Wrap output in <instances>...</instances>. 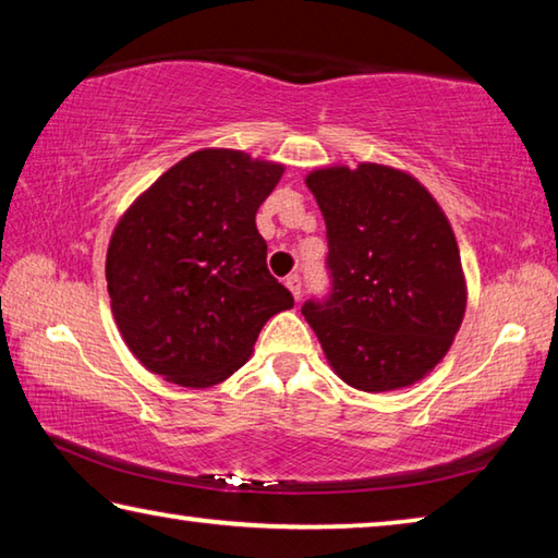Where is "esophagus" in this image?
<instances>
[{
	"instance_id": "esophagus-1",
	"label": "esophagus",
	"mask_w": 558,
	"mask_h": 558,
	"mask_svg": "<svg viewBox=\"0 0 558 558\" xmlns=\"http://www.w3.org/2000/svg\"><path fill=\"white\" fill-rule=\"evenodd\" d=\"M286 286L292 292V298L300 300V295H302V278L298 276V272H292V276L286 278Z\"/></svg>"
}]
</instances>
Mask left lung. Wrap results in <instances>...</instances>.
<instances>
[{
	"instance_id": "8db88e82",
	"label": "left lung",
	"mask_w": 558,
	"mask_h": 558,
	"mask_svg": "<svg viewBox=\"0 0 558 558\" xmlns=\"http://www.w3.org/2000/svg\"><path fill=\"white\" fill-rule=\"evenodd\" d=\"M327 226L329 292L302 305L327 362L359 391L423 379L465 315V278L446 214L411 174L362 162L307 174Z\"/></svg>"
}]
</instances>
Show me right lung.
<instances>
[{
	"instance_id": "1",
	"label": "right lung",
	"mask_w": 558,
	"mask_h": 558,
	"mask_svg": "<svg viewBox=\"0 0 558 558\" xmlns=\"http://www.w3.org/2000/svg\"><path fill=\"white\" fill-rule=\"evenodd\" d=\"M282 165L239 149L184 157L130 206L108 248L110 307L149 372L204 389L241 369L263 325L295 305L270 276L258 206Z\"/></svg>"
}]
</instances>
